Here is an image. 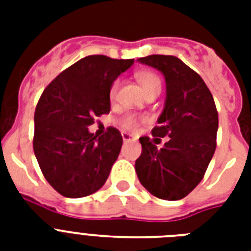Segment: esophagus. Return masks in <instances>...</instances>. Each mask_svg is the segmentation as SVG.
Instances as JSON below:
<instances>
[{"label": "esophagus", "mask_w": 251, "mask_h": 251, "mask_svg": "<svg viewBox=\"0 0 251 251\" xmlns=\"http://www.w3.org/2000/svg\"><path fill=\"white\" fill-rule=\"evenodd\" d=\"M121 135H122V139H124V142H135L137 141V139H135V138H134L131 134L125 133V131H122Z\"/></svg>", "instance_id": "1"}]
</instances>
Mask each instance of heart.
I'll use <instances>...</instances> for the list:
<instances>
[{
	"label": "heart",
	"mask_w": 251,
	"mask_h": 251,
	"mask_svg": "<svg viewBox=\"0 0 251 251\" xmlns=\"http://www.w3.org/2000/svg\"><path fill=\"white\" fill-rule=\"evenodd\" d=\"M138 82L141 83L142 88L145 91V94L150 92V91L156 90V88H160V79L156 74H153L151 72H139L137 74ZM118 90V80H116L112 87H110L109 96L110 99L116 98ZM121 125L124 126V129L126 130H135L138 127V118L135 116H126V117L122 118Z\"/></svg>",
	"instance_id": "obj_1"
}]
</instances>
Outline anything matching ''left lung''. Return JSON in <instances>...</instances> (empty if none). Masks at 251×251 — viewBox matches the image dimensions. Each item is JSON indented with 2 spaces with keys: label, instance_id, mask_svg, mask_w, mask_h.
I'll use <instances>...</instances> for the list:
<instances>
[{
  "label": "left lung",
  "instance_id": "obj_1",
  "mask_svg": "<svg viewBox=\"0 0 251 251\" xmlns=\"http://www.w3.org/2000/svg\"><path fill=\"white\" fill-rule=\"evenodd\" d=\"M138 62L156 69L167 84L164 109L153 137L168 135L163 149L156 139L141 137L142 153L135 171L146 190L157 198H185L202 181L216 149L218 110L208 87L197 73L175 56L151 54Z\"/></svg>",
  "mask_w": 251,
  "mask_h": 251
}]
</instances>
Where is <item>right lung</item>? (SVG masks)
I'll return each instance as SVG.
<instances>
[{"mask_svg": "<svg viewBox=\"0 0 251 251\" xmlns=\"http://www.w3.org/2000/svg\"><path fill=\"white\" fill-rule=\"evenodd\" d=\"M134 64L87 56L56 76L35 110L33 151L45 179L61 195L82 198L105 183L122 147L121 133H90L95 116L109 113L113 82Z\"/></svg>", "mask_w": 251, "mask_h": 251, "instance_id": "right-lung-1", "label": "right lung"}]
</instances>
